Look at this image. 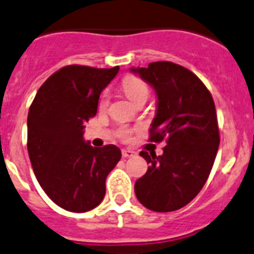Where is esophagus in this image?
I'll use <instances>...</instances> for the list:
<instances>
[{
    "mask_svg": "<svg viewBox=\"0 0 254 254\" xmlns=\"http://www.w3.org/2000/svg\"><path fill=\"white\" fill-rule=\"evenodd\" d=\"M122 153L124 158H131V156L136 155V153L134 150H131V149H123Z\"/></svg>",
    "mask_w": 254,
    "mask_h": 254,
    "instance_id": "1",
    "label": "esophagus"
}]
</instances>
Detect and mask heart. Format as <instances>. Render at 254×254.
Returning a JSON list of instances; mask_svg holds the SVG:
<instances>
[{
  "label": "heart",
  "mask_w": 254,
  "mask_h": 254,
  "mask_svg": "<svg viewBox=\"0 0 254 254\" xmlns=\"http://www.w3.org/2000/svg\"><path fill=\"white\" fill-rule=\"evenodd\" d=\"M123 87H124V91L127 94V98L130 99L131 101L136 100L140 96H149V86L143 81L139 77H135V76H127V79L124 80L123 82ZM109 103V95L108 92L103 94L100 99V108L101 109H105L108 106ZM130 132L127 130H123L122 131V138L127 139L129 138Z\"/></svg>",
  "instance_id": "1"
}]
</instances>
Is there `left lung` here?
Returning a JSON list of instances; mask_svg holds the SVG:
<instances>
[{"label":"left lung","instance_id":"8db88e82","mask_svg":"<svg viewBox=\"0 0 254 254\" xmlns=\"http://www.w3.org/2000/svg\"><path fill=\"white\" fill-rule=\"evenodd\" d=\"M156 94L150 140L167 144L162 155L140 151L149 164L135 182L139 202L154 212H173L191 202L207 182L218 146L214 101L198 76L169 61L131 67Z\"/></svg>","mask_w":254,"mask_h":254}]
</instances>
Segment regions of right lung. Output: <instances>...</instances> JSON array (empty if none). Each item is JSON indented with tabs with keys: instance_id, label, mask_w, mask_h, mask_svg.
Instances as JSON below:
<instances>
[{
	"instance_id": "right-lung-1",
	"label": "right lung",
	"mask_w": 254,
	"mask_h": 254,
	"mask_svg": "<svg viewBox=\"0 0 254 254\" xmlns=\"http://www.w3.org/2000/svg\"><path fill=\"white\" fill-rule=\"evenodd\" d=\"M118 72L119 66H65L41 85L28 110L32 169L49 198L68 212H87L103 202L106 177L122 158L118 146L94 148L84 139V124Z\"/></svg>"
}]
</instances>
